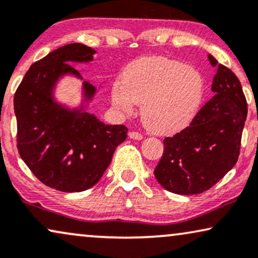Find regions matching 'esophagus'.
Returning a JSON list of instances; mask_svg holds the SVG:
<instances>
[{"label":"esophagus","mask_w":258,"mask_h":258,"mask_svg":"<svg viewBox=\"0 0 258 258\" xmlns=\"http://www.w3.org/2000/svg\"><path fill=\"white\" fill-rule=\"evenodd\" d=\"M128 137H130V138H131V139H135V140H142V139H143V136L140 135V133L135 132V131L130 132V133H128Z\"/></svg>","instance_id":"esophagus-1"}]
</instances>
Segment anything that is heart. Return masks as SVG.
<instances>
[{
    "instance_id": "heart-1",
    "label": "heart",
    "mask_w": 258,
    "mask_h": 258,
    "mask_svg": "<svg viewBox=\"0 0 258 258\" xmlns=\"http://www.w3.org/2000/svg\"><path fill=\"white\" fill-rule=\"evenodd\" d=\"M204 91V78L194 68L167 57H142L127 65L110 97L123 113L142 105L143 122L151 132L174 135L197 115Z\"/></svg>"
}]
</instances>
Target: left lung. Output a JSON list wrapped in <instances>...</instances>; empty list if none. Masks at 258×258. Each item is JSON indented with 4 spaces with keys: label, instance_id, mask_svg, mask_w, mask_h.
I'll return each mask as SVG.
<instances>
[{
    "label": "left lung",
    "instance_id": "1",
    "mask_svg": "<svg viewBox=\"0 0 258 258\" xmlns=\"http://www.w3.org/2000/svg\"><path fill=\"white\" fill-rule=\"evenodd\" d=\"M217 67L214 96L201 107L190 125L164 139V152L155 169L158 183L181 195L204 193L234 167L247 115L242 84L230 69L212 54Z\"/></svg>",
    "mask_w": 258,
    "mask_h": 258
}]
</instances>
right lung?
Wrapping results in <instances>:
<instances>
[{"mask_svg": "<svg viewBox=\"0 0 258 258\" xmlns=\"http://www.w3.org/2000/svg\"><path fill=\"white\" fill-rule=\"evenodd\" d=\"M95 50L83 44L65 45L35 61L15 91L18 150L39 181L65 193L95 185L112 161L127 127L106 125L87 110L96 88L83 81V99L75 108L54 97L67 75L82 80L69 63H89Z\"/></svg>", "mask_w": 258, "mask_h": 258, "instance_id": "1", "label": "right lung"}]
</instances>
